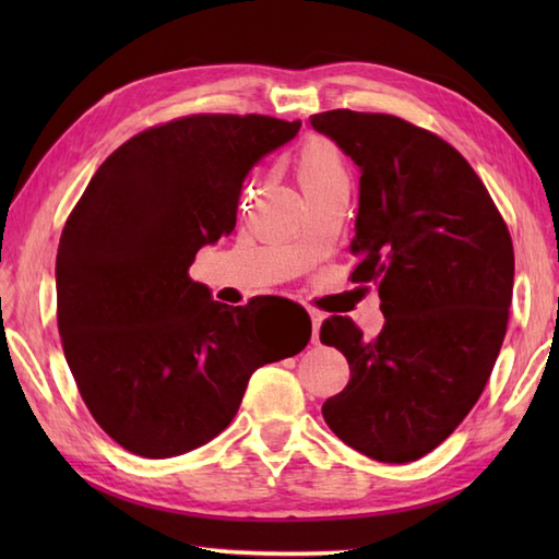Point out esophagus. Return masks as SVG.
I'll return each instance as SVG.
<instances>
[{"label": "esophagus", "instance_id": "obj_1", "mask_svg": "<svg viewBox=\"0 0 559 559\" xmlns=\"http://www.w3.org/2000/svg\"><path fill=\"white\" fill-rule=\"evenodd\" d=\"M310 319H312V343H319V329L324 324V314L319 310H310Z\"/></svg>", "mask_w": 559, "mask_h": 559}]
</instances>
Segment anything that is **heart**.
Listing matches in <instances>:
<instances>
[{"mask_svg": "<svg viewBox=\"0 0 559 559\" xmlns=\"http://www.w3.org/2000/svg\"><path fill=\"white\" fill-rule=\"evenodd\" d=\"M298 182L305 189H314L329 182H346V165L338 148L326 139H312L302 146L298 163Z\"/></svg>", "mask_w": 559, "mask_h": 559, "instance_id": "1", "label": "heart"}]
</instances>
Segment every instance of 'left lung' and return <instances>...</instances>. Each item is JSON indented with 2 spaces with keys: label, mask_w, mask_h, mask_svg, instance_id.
<instances>
[{
  "label": "left lung",
  "mask_w": 559,
  "mask_h": 559,
  "mask_svg": "<svg viewBox=\"0 0 559 559\" xmlns=\"http://www.w3.org/2000/svg\"><path fill=\"white\" fill-rule=\"evenodd\" d=\"M360 170L350 252L355 283H374V341L348 317L322 343L350 382L322 415L338 439L384 463L430 454L476 406L500 355L514 288V247L488 189L447 141L394 115L310 117Z\"/></svg>",
  "instance_id": "1"
}]
</instances>
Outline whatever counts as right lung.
<instances>
[{"mask_svg":"<svg viewBox=\"0 0 559 559\" xmlns=\"http://www.w3.org/2000/svg\"><path fill=\"white\" fill-rule=\"evenodd\" d=\"M298 132L300 120L264 115L146 129L71 211L57 249L64 358L93 418L132 454L170 459L211 442L257 367L310 341L312 324L273 334L252 302L221 305L187 273L201 247L235 228L249 170Z\"/></svg>","mask_w":559,"mask_h":559,"instance_id":"obj_1","label":"right lung"}]
</instances>
